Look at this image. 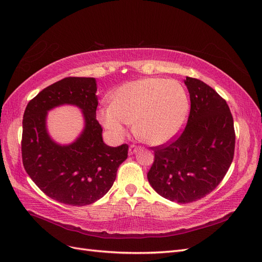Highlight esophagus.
<instances>
[{
	"instance_id": "esophagus-1",
	"label": "esophagus",
	"mask_w": 262,
	"mask_h": 262,
	"mask_svg": "<svg viewBox=\"0 0 262 262\" xmlns=\"http://www.w3.org/2000/svg\"><path fill=\"white\" fill-rule=\"evenodd\" d=\"M140 147L139 146H137L136 144H131L130 145V147H129V154L130 155H132V154H134L136 152H138V149H139Z\"/></svg>"
}]
</instances>
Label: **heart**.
<instances>
[{
	"label": "heart",
	"instance_id": "b5f03b06",
	"mask_svg": "<svg viewBox=\"0 0 262 262\" xmlns=\"http://www.w3.org/2000/svg\"><path fill=\"white\" fill-rule=\"evenodd\" d=\"M189 109L188 93L181 83L147 77L118 87L112 106L101 108L98 119L116 138L123 137L126 125L134 122V131L141 140L161 145L181 131Z\"/></svg>",
	"mask_w": 262,
	"mask_h": 262
}]
</instances>
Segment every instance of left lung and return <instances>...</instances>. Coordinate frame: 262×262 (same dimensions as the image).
I'll return each instance as SVG.
<instances>
[{
    "instance_id": "obj_1",
    "label": "left lung",
    "mask_w": 262,
    "mask_h": 262,
    "mask_svg": "<svg viewBox=\"0 0 262 262\" xmlns=\"http://www.w3.org/2000/svg\"><path fill=\"white\" fill-rule=\"evenodd\" d=\"M190 113L184 131L153 146L148 182L165 199L200 200L215 189L231 166L235 150L233 116L223 97L198 78L187 76Z\"/></svg>"
}]
</instances>
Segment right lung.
<instances>
[{
    "label": "right lung",
    "instance_id": "right-lung-1",
    "mask_svg": "<svg viewBox=\"0 0 262 262\" xmlns=\"http://www.w3.org/2000/svg\"><path fill=\"white\" fill-rule=\"evenodd\" d=\"M96 91L93 77H66L42 90L24 113V168L43 193L61 203L83 207L99 200L128 157V144L112 147L102 141ZM64 103L82 109L85 129L74 144L61 147L46 133L45 117L48 110Z\"/></svg>",
    "mask_w": 262,
    "mask_h": 262
}]
</instances>
